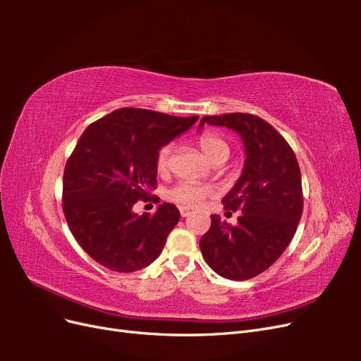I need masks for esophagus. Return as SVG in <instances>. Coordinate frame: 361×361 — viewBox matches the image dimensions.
<instances>
[{"label": "esophagus", "instance_id": "obj_1", "mask_svg": "<svg viewBox=\"0 0 361 361\" xmlns=\"http://www.w3.org/2000/svg\"><path fill=\"white\" fill-rule=\"evenodd\" d=\"M179 211H180V215L182 216H188L192 211L190 209V207H185V206H182V207H179Z\"/></svg>", "mask_w": 361, "mask_h": 361}]
</instances>
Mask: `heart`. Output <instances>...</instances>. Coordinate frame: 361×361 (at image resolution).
I'll list each match as a JSON object with an SVG mask.
<instances>
[{
  "instance_id": "heart-1",
  "label": "heart",
  "mask_w": 361,
  "mask_h": 361,
  "mask_svg": "<svg viewBox=\"0 0 361 361\" xmlns=\"http://www.w3.org/2000/svg\"><path fill=\"white\" fill-rule=\"evenodd\" d=\"M199 146L203 154L209 158L214 164L218 161H226L228 157V146L223 138L215 134H203L199 137ZM170 158H171V145L162 146L157 155V169L158 171H167L170 167ZM212 194V188L207 185H200L195 182L183 180L174 185L167 191V199L170 202L179 203L183 206L197 207L203 203L207 195Z\"/></svg>"
}]
</instances>
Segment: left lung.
Listing matches in <instances>:
<instances>
[{
  "mask_svg": "<svg viewBox=\"0 0 361 361\" xmlns=\"http://www.w3.org/2000/svg\"><path fill=\"white\" fill-rule=\"evenodd\" d=\"M204 123L235 130L245 161L241 178L221 200L224 209L243 214L236 226L211 215V228L200 239L202 255L224 279H253L274 264L297 232L302 214L298 161L288 141L253 114L204 116L199 128Z\"/></svg>",
  "mask_w": 361,
  "mask_h": 361,
  "instance_id": "8db88e82",
  "label": "left lung"
}]
</instances>
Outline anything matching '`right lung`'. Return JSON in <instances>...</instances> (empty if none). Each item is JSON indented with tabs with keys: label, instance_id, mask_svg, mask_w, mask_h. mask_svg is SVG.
Returning a JSON list of instances; mask_svg holds the SVG:
<instances>
[{
	"label": "right lung",
	"instance_id": "1",
	"mask_svg": "<svg viewBox=\"0 0 361 361\" xmlns=\"http://www.w3.org/2000/svg\"><path fill=\"white\" fill-rule=\"evenodd\" d=\"M199 116L174 117L120 108L87 128L63 174V212L72 235L97 264L134 272L157 260L180 212L162 203L154 215L134 212L157 187V155Z\"/></svg>",
	"mask_w": 361,
	"mask_h": 361
}]
</instances>
